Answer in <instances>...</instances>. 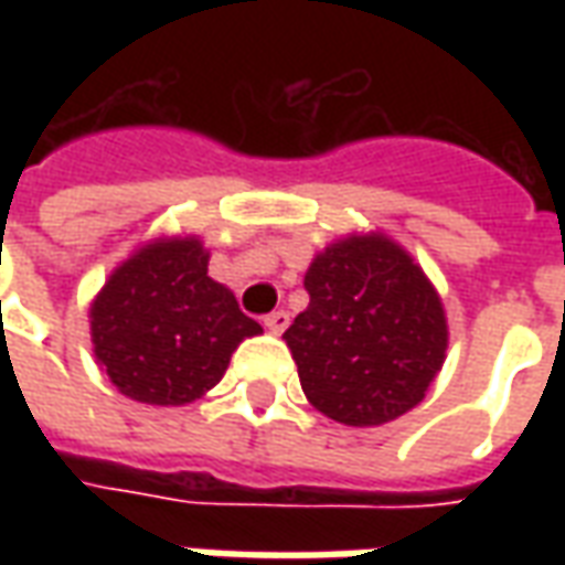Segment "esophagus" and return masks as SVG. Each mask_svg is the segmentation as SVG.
I'll return each instance as SVG.
<instances>
[{
  "label": "esophagus",
  "mask_w": 565,
  "mask_h": 565,
  "mask_svg": "<svg viewBox=\"0 0 565 565\" xmlns=\"http://www.w3.org/2000/svg\"><path fill=\"white\" fill-rule=\"evenodd\" d=\"M266 330L271 332V335H281L284 330H287V323H290V315L287 311H271V315H266Z\"/></svg>",
  "instance_id": "esophagus-1"
}]
</instances>
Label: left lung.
<instances>
[{
	"label": "left lung",
	"instance_id": "8db88e82",
	"mask_svg": "<svg viewBox=\"0 0 565 565\" xmlns=\"http://www.w3.org/2000/svg\"><path fill=\"white\" fill-rule=\"evenodd\" d=\"M308 308L284 332L320 415L381 426L412 412L448 351V320L424 269L381 233L348 235L306 271Z\"/></svg>",
	"mask_w": 565,
	"mask_h": 565
}]
</instances>
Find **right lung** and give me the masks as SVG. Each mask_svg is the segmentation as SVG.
<instances>
[{
    "mask_svg": "<svg viewBox=\"0 0 565 565\" xmlns=\"http://www.w3.org/2000/svg\"><path fill=\"white\" fill-rule=\"evenodd\" d=\"M257 332V320L209 278V250L196 235L139 247L90 306L96 363L124 396L148 405L199 399Z\"/></svg>",
    "mask_w": 565,
    "mask_h": 565,
    "instance_id": "1",
    "label": "right lung"
}]
</instances>
